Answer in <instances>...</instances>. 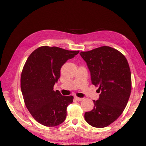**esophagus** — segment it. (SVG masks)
Wrapping results in <instances>:
<instances>
[{"instance_id":"1","label":"esophagus","mask_w":146,"mask_h":146,"mask_svg":"<svg viewBox=\"0 0 146 146\" xmlns=\"http://www.w3.org/2000/svg\"><path fill=\"white\" fill-rule=\"evenodd\" d=\"M75 99H76V100H77V101H82V100L84 99H83V98H78V97L76 96V97H75Z\"/></svg>"}]
</instances>
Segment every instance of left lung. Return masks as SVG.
<instances>
[{
	"label": "left lung",
	"instance_id": "left-lung-1",
	"mask_svg": "<svg viewBox=\"0 0 146 146\" xmlns=\"http://www.w3.org/2000/svg\"><path fill=\"white\" fill-rule=\"evenodd\" d=\"M90 72L92 84L98 87L99 98L84 118L94 127L102 128L114 122L124 111L131 95V73L125 56L115 48L102 46L80 52Z\"/></svg>",
	"mask_w": 146,
	"mask_h": 146
}]
</instances>
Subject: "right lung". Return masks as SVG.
<instances>
[{"instance_id": "obj_1", "label": "right lung", "mask_w": 146, "mask_h": 146, "mask_svg": "<svg viewBox=\"0 0 146 146\" xmlns=\"http://www.w3.org/2000/svg\"><path fill=\"white\" fill-rule=\"evenodd\" d=\"M79 52L42 46L28 57L21 74V90L28 111L42 125L54 127L66 119L67 108L74 98L54 91V86L59 79L62 66Z\"/></svg>"}]
</instances>
